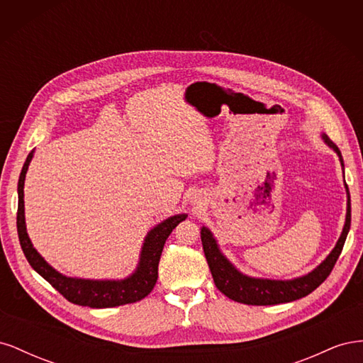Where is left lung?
I'll use <instances>...</instances> for the list:
<instances>
[{
	"mask_svg": "<svg viewBox=\"0 0 363 363\" xmlns=\"http://www.w3.org/2000/svg\"><path fill=\"white\" fill-rule=\"evenodd\" d=\"M325 144L333 148V151L339 156L340 164L344 168V160L340 156L339 148L328 139V136L323 135ZM347 189V216H345V225L342 228L335 248L330 255L325 257L323 263H320L312 272L306 274L303 277L294 279V280H269V279H255L248 277L245 274L238 271L230 260L223 255L219 250L216 239L213 238L212 232L207 227L201 228V242L203 250L206 255V260L211 268L213 281L216 288L221 291L230 300L251 304V306H271V304H280V303H289L295 301L303 296L313 292L320 284L330 276V272L335 267V263L344 248L345 239L351 224V203H350V192L348 186Z\"/></svg>",
	"mask_w": 363,
	"mask_h": 363,
	"instance_id": "left-lung-1",
	"label": "left lung"
}]
</instances>
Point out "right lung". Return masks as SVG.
<instances>
[{
	"label": "right lung",
	"mask_w": 363,
	"mask_h": 363,
	"mask_svg": "<svg viewBox=\"0 0 363 363\" xmlns=\"http://www.w3.org/2000/svg\"><path fill=\"white\" fill-rule=\"evenodd\" d=\"M33 159V151L27 156V160L23 167L18 182V216L16 227L21 248L24 255L38 274L45 279L51 286L59 291L68 301L79 306H89L94 309H103V307H116L123 304H130L140 301L142 298L152 291L157 281L159 260L163 251L164 240L168 239L172 230L184 221L188 215H174L164 219L155 228L150 230L144 245H142L140 257L136 271L124 280H86L67 277L54 269L45 262L36 248L33 247L31 240L27 235L26 216H24V182L28 164Z\"/></svg>",
	"instance_id": "right-lung-1"
}]
</instances>
